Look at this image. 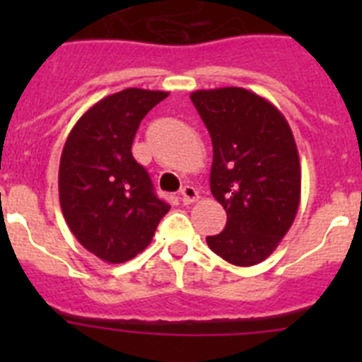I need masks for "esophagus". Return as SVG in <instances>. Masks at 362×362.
Wrapping results in <instances>:
<instances>
[{
  "label": "esophagus",
  "mask_w": 362,
  "mask_h": 362,
  "mask_svg": "<svg viewBox=\"0 0 362 362\" xmlns=\"http://www.w3.org/2000/svg\"><path fill=\"white\" fill-rule=\"evenodd\" d=\"M181 199H183L185 204L194 203V201L199 199V192L194 187H190V185H185V187L181 188Z\"/></svg>",
  "instance_id": "obj_1"
}]
</instances>
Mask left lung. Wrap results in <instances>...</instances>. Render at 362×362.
I'll use <instances>...</instances> for the list:
<instances>
[{"mask_svg":"<svg viewBox=\"0 0 362 362\" xmlns=\"http://www.w3.org/2000/svg\"><path fill=\"white\" fill-rule=\"evenodd\" d=\"M192 103L212 137V196L226 226L210 250L235 267H254L276 250L300 201V165L288 121L254 92L225 86L196 90Z\"/></svg>","mask_w":362,"mask_h":362,"instance_id":"8db88e82","label":"left lung"}]
</instances>
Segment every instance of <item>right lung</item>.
<instances>
[{
  "instance_id": "obj_1",
  "label": "right lung",
  "mask_w": 362,
  "mask_h": 362,
  "mask_svg": "<svg viewBox=\"0 0 362 362\" xmlns=\"http://www.w3.org/2000/svg\"><path fill=\"white\" fill-rule=\"evenodd\" d=\"M168 92L124 88L74 124L59 161V203L70 232L107 263H124L152 241L170 204L132 156L139 123Z\"/></svg>"
}]
</instances>
